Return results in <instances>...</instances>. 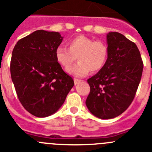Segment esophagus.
<instances>
[{
    "mask_svg": "<svg viewBox=\"0 0 152 152\" xmlns=\"http://www.w3.org/2000/svg\"><path fill=\"white\" fill-rule=\"evenodd\" d=\"M81 83V80L80 79H74V83L75 85H78L79 83Z\"/></svg>",
    "mask_w": 152,
    "mask_h": 152,
    "instance_id": "esophagus-1",
    "label": "esophagus"
}]
</instances>
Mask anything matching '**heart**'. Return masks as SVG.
Segmentation results:
<instances>
[{"label":"heart","instance_id":"1","mask_svg":"<svg viewBox=\"0 0 152 152\" xmlns=\"http://www.w3.org/2000/svg\"><path fill=\"white\" fill-rule=\"evenodd\" d=\"M109 54L108 46L104 41L95 40L83 35L74 37L68 42V48L57 47L55 50L58 64L67 69L76 61L79 62L69 69L73 76L83 77L91 72H98L104 67Z\"/></svg>","mask_w":152,"mask_h":152}]
</instances>
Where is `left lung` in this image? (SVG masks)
<instances>
[{"label": "left lung", "instance_id": "1", "mask_svg": "<svg viewBox=\"0 0 152 152\" xmlns=\"http://www.w3.org/2000/svg\"><path fill=\"white\" fill-rule=\"evenodd\" d=\"M109 54L106 64L87 80L90 86L86 106L100 119L120 115L133 101L140 83L143 62L134 42L119 32L107 35Z\"/></svg>", "mask_w": 152, "mask_h": 152}]
</instances>
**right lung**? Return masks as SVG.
Instances as JSON below:
<instances>
[{"label": "right lung", "instance_id": "right-lung-1", "mask_svg": "<svg viewBox=\"0 0 152 152\" xmlns=\"http://www.w3.org/2000/svg\"><path fill=\"white\" fill-rule=\"evenodd\" d=\"M62 40L59 32L37 30L20 39L12 52L10 74L16 95L23 107L37 117L55 113L74 86L56 60Z\"/></svg>", "mask_w": 152, "mask_h": 152}]
</instances>
